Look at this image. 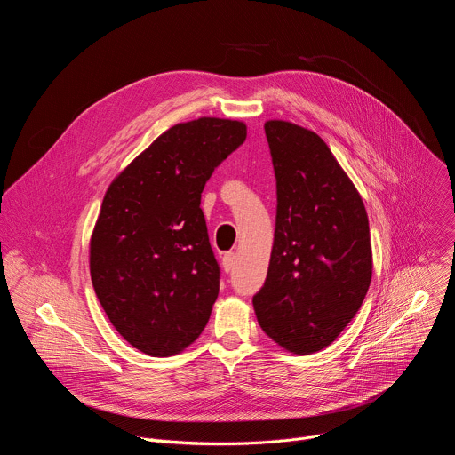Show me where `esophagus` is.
Returning <instances> with one entry per match:
<instances>
[{"label": "esophagus", "instance_id": "1", "mask_svg": "<svg viewBox=\"0 0 455 455\" xmlns=\"http://www.w3.org/2000/svg\"><path fill=\"white\" fill-rule=\"evenodd\" d=\"M234 261H235V255L232 251L223 255V270L228 274L234 268Z\"/></svg>", "mask_w": 455, "mask_h": 455}]
</instances>
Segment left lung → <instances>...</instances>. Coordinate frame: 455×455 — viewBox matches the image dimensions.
<instances>
[{"instance_id":"left-lung-1","label":"left lung","mask_w":455,"mask_h":455,"mask_svg":"<svg viewBox=\"0 0 455 455\" xmlns=\"http://www.w3.org/2000/svg\"><path fill=\"white\" fill-rule=\"evenodd\" d=\"M277 218L259 326L284 351L311 355L337 340L372 277L369 218L360 192L311 129L267 120Z\"/></svg>"}]
</instances>
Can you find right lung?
Instances as JSON below:
<instances>
[{"label": "right lung", "instance_id": "right-lung-1", "mask_svg": "<svg viewBox=\"0 0 455 455\" xmlns=\"http://www.w3.org/2000/svg\"><path fill=\"white\" fill-rule=\"evenodd\" d=\"M246 139L241 120L169 127L109 183L90 239V274L113 328L149 356L196 340L220 291L200 209L214 169Z\"/></svg>", "mask_w": 455, "mask_h": 455}]
</instances>
